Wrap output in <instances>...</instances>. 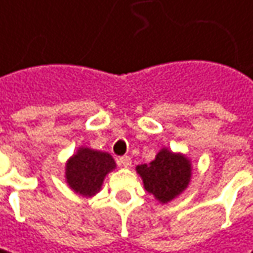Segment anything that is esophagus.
<instances>
[{
    "mask_svg": "<svg viewBox=\"0 0 253 253\" xmlns=\"http://www.w3.org/2000/svg\"><path fill=\"white\" fill-rule=\"evenodd\" d=\"M117 165L119 166H125V168H128L131 165V157L130 156H122L117 159Z\"/></svg>",
    "mask_w": 253,
    "mask_h": 253,
    "instance_id": "obj_1",
    "label": "esophagus"
}]
</instances>
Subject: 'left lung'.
<instances>
[{"label": "left lung", "instance_id": "1", "mask_svg": "<svg viewBox=\"0 0 253 253\" xmlns=\"http://www.w3.org/2000/svg\"><path fill=\"white\" fill-rule=\"evenodd\" d=\"M136 169L143 179L144 189L163 203L182 193L190 180L189 160L168 149L160 150L149 165H140Z\"/></svg>", "mask_w": 253, "mask_h": 253}]
</instances>
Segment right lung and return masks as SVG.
Returning a JSON list of instances; mask_svg holds the SVG:
<instances>
[{
    "mask_svg": "<svg viewBox=\"0 0 253 253\" xmlns=\"http://www.w3.org/2000/svg\"><path fill=\"white\" fill-rule=\"evenodd\" d=\"M116 168L109 153L80 149L67 163L66 176L70 187L83 196H93L101 187L104 176Z\"/></svg>",
    "mask_w": 253,
    "mask_h": 253,
    "instance_id": "1",
    "label": "right lung"
}]
</instances>
